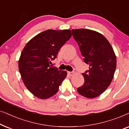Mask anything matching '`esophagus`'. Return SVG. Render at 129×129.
<instances>
[{"label": "esophagus", "mask_w": 129, "mask_h": 129, "mask_svg": "<svg viewBox=\"0 0 129 129\" xmlns=\"http://www.w3.org/2000/svg\"><path fill=\"white\" fill-rule=\"evenodd\" d=\"M68 75H69L70 76H73V75L74 72H68Z\"/></svg>", "instance_id": "esophagus-1"}]
</instances>
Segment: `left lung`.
<instances>
[{
    "label": "left lung",
    "instance_id": "8db88e82",
    "mask_svg": "<svg viewBox=\"0 0 129 129\" xmlns=\"http://www.w3.org/2000/svg\"><path fill=\"white\" fill-rule=\"evenodd\" d=\"M84 63L89 69L83 73L84 83L77 88L85 98H96L110 85L116 68V57L112 46L103 35L86 29H72Z\"/></svg>",
    "mask_w": 129,
    "mask_h": 129
}]
</instances>
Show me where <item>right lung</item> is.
Returning <instances> with one entry per match:
<instances>
[{"label": "right lung", "mask_w": 129, "mask_h": 129, "mask_svg": "<svg viewBox=\"0 0 129 129\" xmlns=\"http://www.w3.org/2000/svg\"><path fill=\"white\" fill-rule=\"evenodd\" d=\"M71 36L70 30H47L31 39L23 49L19 72L24 85L37 98L46 99L53 96L66 77V71L50 64Z\"/></svg>", "instance_id": "right-lung-1"}]
</instances>
